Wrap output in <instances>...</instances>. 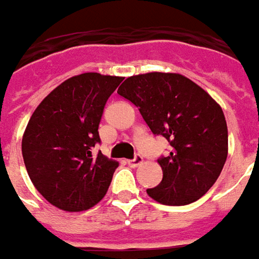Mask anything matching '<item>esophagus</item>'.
Segmentation results:
<instances>
[{
  "mask_svg": "<svg viewBox=\"0 0 259 259\" xmlns=\"http://www.w3.org/2000/svg\"><path fill=\"white\" fill-rule=\"evenodd\" d=\"M142 163H143V157L142 156H136L133 160H127V164L130 167H139Z\"/></svg>",
  "mask_w": 259,
  "mask_h": 259,
  "instance_id": "obj_1",
  "label": "esophagus"
}]
</instances>
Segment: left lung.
Wrapping results in <instances>:
<instances>
[{"label":"left lung","mask_w":259,"mask_h":259,"mask_svg":"<svg viewBox=\"0 0 259 259\" xmlns=\"http://www.w3.org/2000/svg\"><path fill=\"white\" fill-rule=\"evenodd\" d=\"M117 93L136 105L154 135L170 142L171 150L157 163L163 180L147 189L154 201L186 205L203 197L226 164L228 130L221 106L201 86L180 73L133 75Z\"/></svg>","instance_id":"8db88e82"}]
</instances>
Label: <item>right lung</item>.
<instances>
[{"label": "right lung", "instance_id": "add662e5", "mask_svg": "<svg viewBox=\"0 0 259 259\" xmlns=\"http://www.w3.org/2000/svg\"><path fill=\"white\" fill-rule=\"evenodd\" d=\"M122 76L86 72L56 86L35 109L22 136L28 176L48 203L78 212L105 197L119 161L92 149L109 96Z\"/></svg>", "mask_w": 259, "mask_h": 259}]
</instances>
